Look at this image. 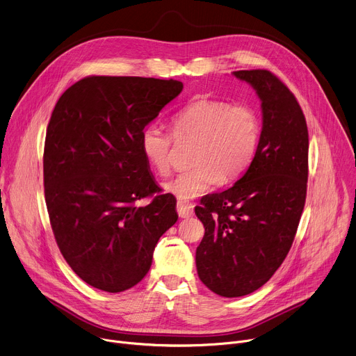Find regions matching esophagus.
Segmentation results:
<instances>
[{"mask_svg": "<svg viewBox=\"0 0 356 356\" xmlns=\"http://www.w3.org/2000/svg\"><path fill=\"white\" fill-rule=\"evenodd\" d=\"M177 213H179V217H181V218H188V217H191V216L194 214L193 204H191V202L179 200V201H177Z\"/></svg>", "mask_w": 356, "mask_h": 356, "instance_id": "esophagus-1", "label": "esophagus"}]
</instances>
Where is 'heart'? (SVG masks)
Returning <instances> with one entry per match:
<instances>
[{
  "label": "heart",
  "mask_w": 356,
  "mask_h": 356,
  "mask_svg": "<svg viewBox=\"0 0 356 356\" xmlns=\"http://www.w3.org/2000/svg\"><path fill=\"white\" fill-rule=\"evenodd\" d=\"M258 113L246 104H231L217 98H197L172 117V132L179 142H194L191 168L165 184L180 200L211 191L220 181L238 179L252 163L261 139ZM173 136L159 124L143 127L140 150L158 175L172 170Z\"/></svg>",
  "instance_id": "b5f03b06"
}]
</instances>
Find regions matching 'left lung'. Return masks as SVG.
Wrapping results in <instances>:
<instances>
[{
    "mask_svg": "<svg viewBox=\"0 0 356 356\" xmlns=\"http://www.w3.org/2000/svg\"><path fill=\"white\" fill-rule=\"evenodd\" d=\"M262 101L258 150L228 190L202 197L195 216L206 228L195 250L200 280L222 297L262 287L291 248L306 202L309 131L294 94L269 70H238Z\"/></svg>",
    "mask_w": 356,
    "mask_h": 356,
    "instance_id": "left-lung-1",
    "label": "left lung"
}]
</instances>
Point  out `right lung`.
<instances>
[{"label": "right lung", "instance_id": "add662e5", "mask_svg": "<svg viewBox=\"0 0 356 356\" xmlns=\"http://www.w3.org/2000/svg\"><path fill=\"white\" fill-rule=\"evenodd\" d=\"M181 90L172 79L88 76L62 94L50 117L43 150L50 225L69 266L95 289L120 293L139 283L177 221L176 198L161 193L139 136ZM146 196L152 201L138 207Z\"/></svg>", "mask_w": 356, "mask_h": 356}]
</instances>
